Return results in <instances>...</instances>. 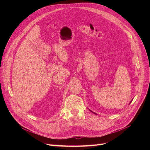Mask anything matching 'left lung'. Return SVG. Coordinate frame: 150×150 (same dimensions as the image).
I'll list each match as a JSON object with an SVG mask.
<instances>
[{
    "label": "left lung",
    "instance_id": "1",
    "mask_svg": "<svg viewBox=\"0 0 150 150\" xmlns=\"http://www.w3.org/2000/svg\"><path fill=\"white\" fill-rule=\"evenodd\" d=\"M131 102H132V100H131V102H130V103H131ZM91 112H92V111H91ZM94 113V114H96V115H97V114H96V113Z\"/></svg>",
    "mask_w": 150,
    "mask_h": 150
}]
</instances>
